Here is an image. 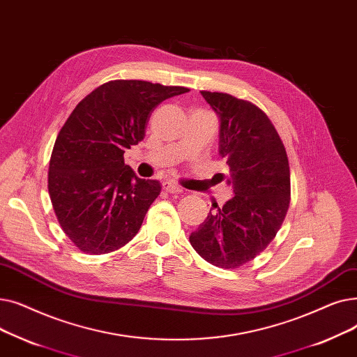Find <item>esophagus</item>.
Returning a JSON list of instances; mask_svg holds the SVG:
<instances>
[{
    "label": "esophagus",
    "instance_id": "1",
    "mask_svg": "<svg viewBox=\"0 0 357 357\" xmlns=\"http://www.w3.org/2000/svg\"><path fill=\"white\" fill-rule=\"evenodd\" d=\"M162 189L167 193H183V190H184L181 185H178L177 183H173V181H164L162 183Z\"/></svg>",
    "mask_w": 357,
    "mask_h": 357
}]
</instances>
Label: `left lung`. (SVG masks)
<instances>
[{
    "mask_svg": "<svg viewBox=\"0 0 357 357\" xmlns=\"http://www.w3.org/2000/svg\"><path fill=\"white\" fill-rule=\"evenodd\" d=\"M200 93L220 119L219 154L235 196L222 208L213 205L190 244L208 263L238 268L264 251L283 224L291 203L289 161L260 107L227 93Z\"/></svg>",
    "mask_w": 357,
    "mask_h": 357,
    "instance_id": "obj_1",
    "label": "left lung"
}]
</instances>
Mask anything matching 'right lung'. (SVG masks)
<instances>
[{
  "instance_id": "1",
  "label": "right lung",
  "mask_w": 357,
  "mask_h": 357,
  "mask_svg": "<svg viewBox=\"0 0 357 357\" xmlns=\"http://www.w3.org/2000/svg\"><path fill=\"white\" fill-rule=\"evenodd\" d=\"M189 89L113 79L84 97L61 128L49 161L47 189L62 231L86 254H107L138 234L160 192L125 164L145 138L151 113Z\"/></svg>"
}]
</instances>
